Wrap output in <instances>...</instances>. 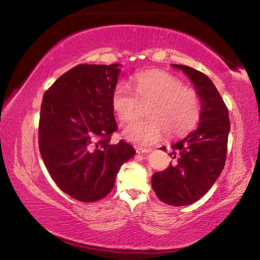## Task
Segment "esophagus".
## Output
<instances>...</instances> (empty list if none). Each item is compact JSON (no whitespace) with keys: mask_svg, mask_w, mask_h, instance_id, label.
<instances>
[{"mask_svg":"<svg viewBox=\"0 0 260 260\" xmlns=\"http://www.w3.org/2000/svg\"><path fill=\"white\" fill-rule=\"evenodd\" d=\"M135 150H136V152L138 153H148V152H150L152 149H150V148H141V147H136L135 148Z\"/></svg>","mask_w":260,"mask_h":260,"instance_id":"esophagus-1","label":"esophagus"}]
</instances>
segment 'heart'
<instances>
[{"instance_id":"b5f03b06","label":"heart","mask_w":260,"mask_h":260,"mask_svg":"<svg viewBox=\"0 0 260 260\" xmlns=\"http://www.w3.org/2000/svg\"><path fill=\"white\" fill-rule=\"evenodd\" d=\"M134 90L126 82L113 88L111 105L121 121L128 122L147 105L146 120L135 121L124 129L127 140L141 144L155 143L166 133L169 138L186 134L201 116V100L193 89L183 86L179 78L164 71L136 74Z\"/></svg>"}]
</instances>
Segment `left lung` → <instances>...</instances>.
I'll return each mask as SVG.
<instances>
[{"label":"left lung","instance_id":"1","mask_svg":"<svg viewBox=\"0 0 260 260\" xmlns=\"http://www.w3.org/2000/svg\"><path fill=\"white\" fill-rule=\"evenodd\" d=\"M173 67L187 74L201 98L200 124L171 146L174 160L166 170L153 173L151 184L161 202L183 206L203 197L219 178L226 161L231 122L226 104L209 77L187 65Z\"/></svg>","mask_w":260,"mask_h":260}]
</instances>
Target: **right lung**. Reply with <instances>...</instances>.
<instances>
[{"instance_id": "right-lung-1", "label": "right lung", "mask_w": 260, "mask_h": 260, "mask_svg": "<svg viewBox=\"0 0 260 260\" xmlns=\"http://www.w3.org/2000/svg\"><path fill=\"white\" fill-rule=\"evenodd\" d=\"M120 65L80 64L52 83L42 99L39 149L50 177L65 193L91 203L112 190L120 166L135 155L118 129L111 95Z\"/></svg>"}]
</instances>
